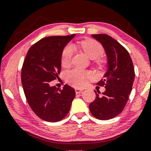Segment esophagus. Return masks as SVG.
Returning a JSON list of instances; mask_svg holds the SVG:
<instances>
[{
	"label": "esophagus",
	"mask_w": 151,
	"mask_h": 151,
	"mask_svg": "<svg viewBox=\"0 0 151 151\" xmlns=\"http://www.w3.org/2000/svg\"><path fill=\"white\" fill-rule=\"evenodd\" d=\"M76 94H80L82 93V90L80 89V88H76Z\"/></svg>",
	"instance_id": "34e87169"
}]
</instances>
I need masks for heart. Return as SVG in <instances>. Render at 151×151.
<instances>
[{
	"label": "heart",
	"mask_w": 151,
	"mask_h": 151,
	"mask_svg": "<svg viewBox=\"0 0 151 151\" xmlns=\"http://www.w3.org/2000/svg\"><path fill=\"white\" fill-rule=\"evenodd\" d=\"M78 47L84 51L86 56L91 60L98 59L104 53V49L100 43L93 40H86L78 42ZM74 49L71 45H68L63 49L61 56V64L64 67H69L71 64ZM91 78L90 73L79 68H75L67 73L66 78L70 84L76 87H82Z\"/></svg>",
	"instance_id": "heart-1"
}]
</instances>
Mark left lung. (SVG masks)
<instances>
[{
    "mask_svg": "<svg viewBox=\"0 0 151 151\" xmlns=\"http://www.w3.org/2000/svg\"><path fill=\"white\" fill-rule=\"evenodd\" d=\"M102 45L107 58V69L103 79L98 82L104 86L102 95L97 93L89 105L91 114L97 119L107 120L119 115L127 104L135 79L133 64L127 49L106 34H93Z\"/></svg>",
    "mask_w": 151,
    "mask_h": 151,
    "instance_id": "left-lung-1",
    "label": "left lung"
}]
</instances>
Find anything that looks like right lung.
<instances>
[{
    "label": "right lung",
    "instance_id": "add662e5",
    "mask_svg": "<svg viewBox=\"0 0 151 151\" xmlns=\"http://www.w3.org/2000/svg\"><path fill=\"white\" fill-rule=\"evenodd\" d=\"M75 36L41 39L31 47L24 59L21 73L24 95L32 111L45 121L62 120L76 96L74 88L67 84L62 90L50 85L60 73L63 49Z\"/></svg>",
    "mask_w": 151,
    "mask_h": 151
}]
</instances>
